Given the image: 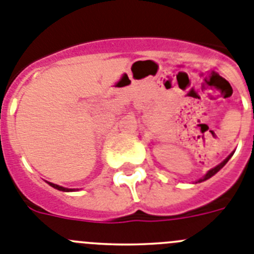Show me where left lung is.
Here are the masks:
<instances>
[{"instance_id":"1","label":"left lung","mask_w":254,"mask_h":254,"mask_svg":"<svg viewBox=\"0 0 254 254\" xmlns=\"http://www.w3.org/2000/svg\"><path fill=\"white\" fill-rule=\"evenodd\" d=\"M231 156H233V153H231V154H229L228 157L225 158V160H224V161H222L221 164H219V165H217V166H216V167H213V169L208 170V171H207V174H206V175H204V176H203V178H200V179H199V180H198V182H197V183H200V182H204V180L209 179V178H212V176H213V175H215V174H217V173H219L220 170H221V169H222V167H224V166H225V165H226V162H228V161H229V160H230V158H231Z\"/></svg>"}]
</instances>
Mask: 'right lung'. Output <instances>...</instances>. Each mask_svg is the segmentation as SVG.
Masks as SVG:
<instances>
[{"mask_svg": "<svg viewBox=\"0 0 254 254\" xmlns=\"http://www.w3.org/2000/svg\"><path fill=\"white\" fill-rule=\"evenodd\" d=\"M47 183H48V184L51 185V187H52V188L57 189V190H61V191H74V190H76V189H69V188H64V187H61V185L54 184V183H50V182H47Z\"/></svg>", "mask_w": 254, "mask_h": 254, "instance_id": "add662e5", "label": "right lung"}]
</instances>
